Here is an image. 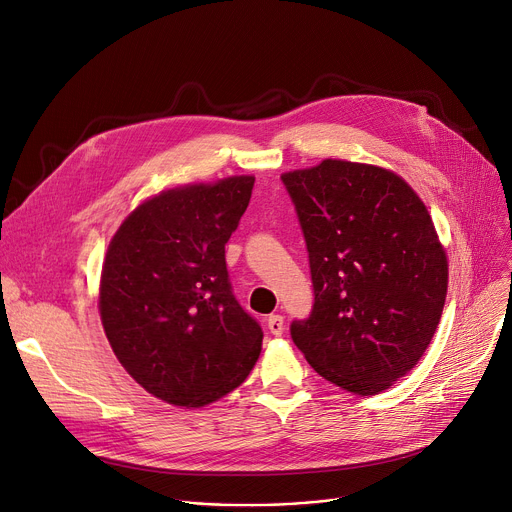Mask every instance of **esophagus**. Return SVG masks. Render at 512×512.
<instances>
[{"instance_id": "esophagus-1", "label": "esophagus", "mask_w": 512, "mask_h": 512, "mask_svg": "<svg viewBox=\"0 0 512 512\" xmlns=\"http://www.w3.org/2000/svg\"><path fill=\"white\" fill-rule=\"evenodd\" d=\"M266 326L272 336H281L285 330V320L283 316H279V313H272V316L266 320Z\"/></svg>"}]
</instances>
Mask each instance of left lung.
I'll use <instances>...</instances> for the list:
<instances>
[{
	"mask_svg": "<svg viewBox=\"0 0 512 512\" xmlns=\"http://www.w3.org/2000/svg\"><path fill=\"white\" fill-rule=\"evenodd\" d=\"M281 180L313 283L291 338L324 379L373 396L414 369L437 332L449 268L435 225L408 182L377 166L324 160Z\"/></svg>",
	"mask_w": 512,
	"mask_h": 512,
	"instance_id": "obj_1",
	"label": "left lung"
}]
</instances>
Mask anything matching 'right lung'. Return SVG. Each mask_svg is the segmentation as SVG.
I'll list each match as a JSON object with an SVG mask.
<instances>
[{"label": "right lung", "instance_id": "right-lung-1", "mask_svg": "<svg viewBox=\"0 0 512 512\" xmlns=\"http://www.w3.org/2000/svg\"><path fill=\"white\" fill-rule=\"evenodd\" d=\"M254 176L172 188L114 233L100 318L116 359L151 396L211 404L250 375L262 328L233 297L225 244L248 209Z\"/></svg>", "mask_w": 512, "mask_h": 512}]
</instances>
